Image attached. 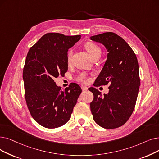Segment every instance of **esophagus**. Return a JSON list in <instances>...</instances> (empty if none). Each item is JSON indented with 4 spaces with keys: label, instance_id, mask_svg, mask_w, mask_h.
<instances>
[{
    "label": "esophagus",
    "instance_id": "obj_1",
    "mask_svg": "<svg viewBox=\"0 0 159 159\" xmlns=\"http://www.w3.org/2000/svg\"><path fill=\"white\" fill-rule=\"evenodd\" d=\"M81 88H82V89L83 91H86L87 89H88V88L86 86H82Z\"/></svg>",
    "mask_w": 159,
    "mask_h": 159
}]
</instances>
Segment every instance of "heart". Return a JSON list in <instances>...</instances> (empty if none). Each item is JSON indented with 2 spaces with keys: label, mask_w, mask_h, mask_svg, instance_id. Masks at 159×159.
<instances>
[{
  "label": "heart",
  "mask_w": 159,
  "mask_h": 159,
  "mask_svg": "<svg viewBox=\"0 0 159 159\" xmlns=\"http://www.w3.org/2000/svg\"><path fill=\"white\" fill-rule=\"evenodd\" d=\"M85 48L86 51H88V52L92 58V59L94 57L98 56V55H100L101 56V49L99 47L98 45H97L96 44L92 42H88L85 45ZM71 56H72V50H70L67 55V58L68 61H70ZM77 80L82 82V83H86V82H87L88 80V75L86 73H81L77 76Z\"/></svg>",
  "instance_id": "1"
}]
</instances>
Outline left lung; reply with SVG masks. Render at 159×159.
<instances>
[{
  "instance_id": "left-lung-1",
  "label": "left lung",
  "mask_w": 159,
  "mask_h": 159,
  "mask_svg": "<svg viewBox=\"0 0 159 159\" xmlns=\"http://www.w3.org/2000/svg\"><path fill=\"white\" fill-rule=\"evenodd\" d=\"M91 40L105 47L107 60L94 86L109 84V92L102 96L95 88L90 103L93 119L103 128L112 129L125 124L135 107L140 84L139 67L136 54L121 37L105 32L90 37Z\"/></svg>"
}]
</instances>
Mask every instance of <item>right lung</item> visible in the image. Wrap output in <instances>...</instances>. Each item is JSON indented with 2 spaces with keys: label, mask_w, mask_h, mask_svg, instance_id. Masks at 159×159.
Returning a JSON list of instances; mask_svg holds the SVG:
<instances>
[{
  "label": "right lung",
  "mask_w": 159,
  "mask_h": 159,
  "mask_svg": "<svg viewBox=\"0 0 159 159\" xmlns=\"http://www.w3.org/2000/svg\"><path fill=\"white\" fill-rule=\"evenodd\" d=\"M80 37L47 33L27 54L23 73L26 105L34 120L45 128H57L70 120L82 92L76 83L61 91L54 81L67 72L68 49Z\"/></svg>",
  "instance_id": "right-lung-1"
}]
</instances>
